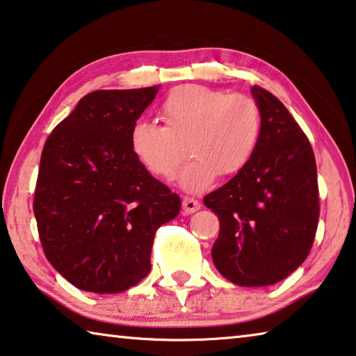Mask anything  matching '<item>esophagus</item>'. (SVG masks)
Returning <instances> with one entry per match:
<instances>
[{"instance_id":"1","label":"esophagus","mask_w":356,"mask_h":356,"mask_svg":"<svg viewBox=\"0 0 356 356\" xmlns=\"http://www.w3.org/2000/svg\"><path fill=\"white\" fill-rule=\"evenodd\" d=\"M182 207L185 213H195L196 211H200L201 204L193 198H184L182 200Z\"/></svg>"}]
</instances>
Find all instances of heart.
Here are the masks:
<instances>
[{
  "instance_id": "1",
  "label": "heart",
  "mask_w": 356,
  "mask_h": 356,
  "mask_svg": "<svg viewBox=\"0 0 356 356\" xmlns=\"http://www.w3.org/2000/svg\"><path fill=\"white\" fill-rule=\"evenodd\" d=\"M165 125L139 120L129 133L133 152L152 174L171 177L187 155L193 158L177 182L200 193L217 177L241 172L255 155L261 138V112L247 95H228L204 86L172 90L161 104Z\"/></svg>"
}]
</instances>
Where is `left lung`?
Here are the masks:
<instances>
[{
	"mask_svg": "<svg viewBox=\"0 0 356 356\" xmlns=\"http://www.w3.org/2000/svg\"><path fill=\"white\" fill-rule=\"evenodd\" d=\"M252 97L261 112L255 155L223 187L204 196L220 220L212 259L241 286L277 284L312 249L318 225L317 165L309 139L289 109L264 88Z\"/></svg>",
	"mask_w": 356,
	"mask_h": 356,
	"instance_id": "1",
	"label": "left lung"
}]
</instances>
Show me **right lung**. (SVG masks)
<instances>
[{
    "instance_id": "1",
    "label": "right lung",
    "mask_w": 356,
    "mask_h": 356,
    "mask_svg": "<svg viewBox=\"0 0 356 356\" xmlns=\"http://www.w3.org/2000/svg\"><path fill=\"white\" fill-rule=\"evenodd\" d=\"M160 86L97 90L46 140L33 209L50 264L79 290L120 293L149 274L156 229L180 198L133 152L129 133Z\"/></svg>"
}]
</instances>
